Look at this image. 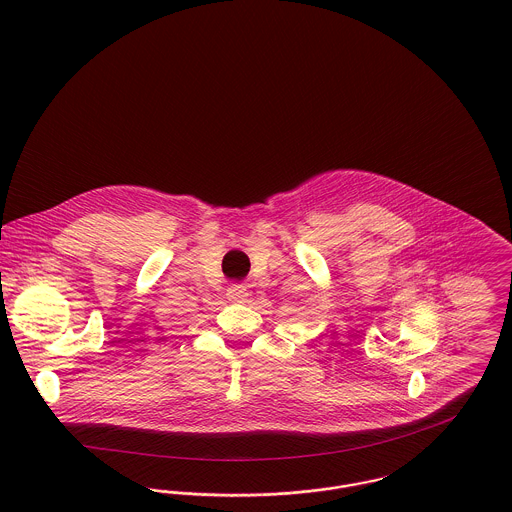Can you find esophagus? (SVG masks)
<instances>
[{
	"label": "esophagus",
	"instance_id": "esophagus-1",
	"mask_svg": "<svg viewBox=\"0 0 512 512\" xmlns=\"http://www.w3.org/2000/svg\"><path fill=\"white\" fill-rule=\"evenodd\" d=\"M226 295L230 301H244L248 297V288L244 284H230Z\"/></svg>",
	"mask_w": 512,
	"mask_h": 512
}]
</instances>
